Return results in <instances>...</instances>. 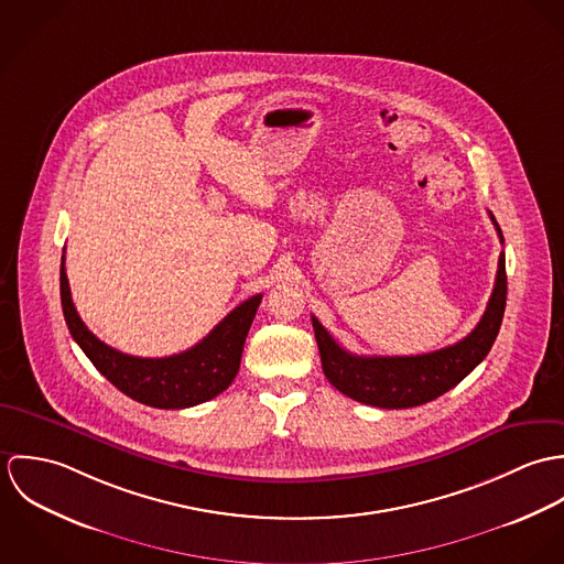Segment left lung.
<instances>
[{"mask_svg":"<svg viewBox=\"0 0 564 564\" xmlns=\"http://www.w3.org/2000/svg\"><path fill=\"white\" fill-rule=\"evenodd\" d=\"M497 228L499 241L503 235ZM506 256L499 253L497 278L482 319L463 340L421 356H356L343 349L317 317L315 338L322 354L325 378L343 395L378 408H412L432 402L463 382L490 351L506 311Z\"/></svg>","mask_w":564,"mask_h":564,"instance_id":"obj_1","label":"left lung"}]
</instances>
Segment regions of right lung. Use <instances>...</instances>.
<instances>
[{
    "label": "right lung",
    "instance_id": "obj_1",
    "mask_svg": "<svg viewBox=\"0 0 564 564\" xmlns=\"http://www.w3.org/2000/svg\"><path fill=\"white\" fill-rule=\"evenodd\" d=\"M262 295L245 300L206 338L182 354L139 358L112 349L84 325L72 302L65 256L61 262V302L74 340L110 384L152 408H191L224 393L239 373L242 345Z\"/></svg>",
    "mask_w": 564,
    "mask_h": 564
}]
</instances>
